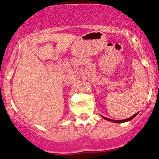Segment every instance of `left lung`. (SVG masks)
<instances>
[{
  "mask_svg": "<svg viewBox=\"0 0 159 159\" xmlns=\"http://www.w3.org/2000/svg\"><path fill=\"white\" fill-rule=\"evenodd\" d=\"M138 114V113H136L135 114H134L133 115V116H131V117H129V118H127V119H125V120H111V119H109V118H107V117H105V116H102V117L104 118V119L105 120H108V121H110V122H113V123H125V122H128V121H130V120H132L133 118L134 117H135L136 116V115Z\"/></svg>",
  "mask_w": 159,
  "mask_h": 159,
  "instance_id": "left-lung-1",
  "label": "left lung"
}]
</instances>
